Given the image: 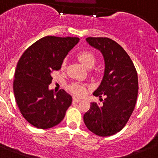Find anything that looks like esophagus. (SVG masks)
I'll return each mask as SVG.
<instances>
[{"label":"esophagus","instance_id":"34e87169","mask_svg":"<svg viewBox=\"0 0 158 158\" xmlns=\"http://www.w3.org/2000/svg\"><path fill=\"white\" fill-rule=\"evenodd\" d=\"M80 101H81V99L77 98V97H73V102H74V103H78Z\"/></svg>","mask_w":158,"mask_h":158}]
</instances>
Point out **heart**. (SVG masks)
<instances>
[{"label":"heart","instance_id":"b5f03b06","mask_svg":"<svg viewBox=\"0 0 158 158\" xmlns=\"http://www.w3.org/2000/svg\"><path fill=\"white\" fill-rule=\"evenodd\" d=\"M77 58L84 66L88 68L94 67V64L97 62L96 55H94V52H92L91 51H88V50H84V51H81V52H79L77 55ZM66 64H67V59H64L61 63V68H65ZM69 88L73 94L77 96H83L86 93V89L84 86H83L81 84H77V83L72 84L70 86Z\"/></svg>","mask_w":158,"mask_h":158}]
</instances>
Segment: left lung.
I'll return each mask as SVG.
<instances>
[{"label": "left lung", "mask_w": 158, "mask_h": 158, "mask_svg": "<svg viewBox=\"0 0 158 158\" xmlns=\"http://www.w3.org/2000/svg\"><path fill=\"white\" fill-rule=\"evenodd\" d=\"M89 45L103 54L105 71L101 84L94 92L103 104L91 103L84 115L87 128L102 137L121 131L129 119L138 97V74L129 55L116 42L106 37H88ZM102 95H106L103 101Z\"/></svg>", "instance_id": "8db88e82"}]
</instances>
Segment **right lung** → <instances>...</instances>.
I'll list each match as a JSON object with an SVG mask.
<instances>
[{
  "label": "right lung",
  "instance_id": "1",
  "mask_svg": "<svg viewBox=\"0 0 158 158\" xmlns=\"http://www.w3.org/2000/svg\"><path fill=\"white\" fill-rule=\"evenodd\" d=\"M77 37H43L29 47L16 68L14 93L21 114L32 126L46 129L64 118L72 97L64 90L48 89L52 74L61 68L66 55L79 42Z\"/></svg>",
  "mask_w": 158,
  "mask_h": 158
}]
</instances>
